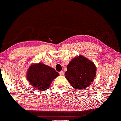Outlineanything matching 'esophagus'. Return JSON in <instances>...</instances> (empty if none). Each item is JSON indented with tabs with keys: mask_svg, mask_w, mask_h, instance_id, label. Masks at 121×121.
Returning <instances> with one entry per match:
<instances>
[{
	"mask_svg": "<svg viewBox=\"0 0 121 121\" xmlns=\"http://www.w3.org/2000/svg\"><path fill=\"white\" fill-rule=\"evenodd\" d=\"M60 73V75H61V76H63L64 75V72H63V71H60V73Z\"/></svg>",
	"mask_w": 121,
	"mask_h": 121,
	"instance_id": "esophagus-1",
	"label": "esophagus"
}]
</instances>
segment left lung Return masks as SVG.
<instances>
[{
    "label": "left lung",
    "instance_id": "8db88e82",
    "mask_svg": "<svg viewBox=\"0 0 121 121\" xmlns=\"http://www.w3.org/2000/svg\"><path fill=\"white\" fill-rule=\"evenodd\" d=\"M67 68L65 77L71 86L77 90L89 87L96 76L97 67L95 63L81 55L73 58Z\"/></svg>",
    "mask_w": 121,
    "mask_h": 121
}]
</instances>
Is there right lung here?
<instances>
[{"label":"right lung","instance_id":"1","mask_svg":"<svg viewBox=\"0 0 121 121\" xmlns=\"http://www.w3.org/2000/svg\"><path fill=\"white\" fill-rule=\"evenodd\" d=\"M58 76L59 73L54 68L40 62L30 65L26 77L34 88L44 91L50 87L53 80Z\"/></svg>","mask_w":121,"mask_h":121}]
</instances>
